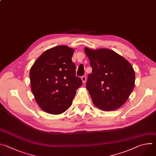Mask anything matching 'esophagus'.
<instances>
[{
    "label": "esophagus",
    "instance_id": "34e87169",
    "mask_svg": "<svg viewBox=\"0 0 156 156\" xmlns=\"http://www.w3.org/2000/svg\"><path fill=\"white\" fill-rule=\"evenodd\" d=\"M81 80H82V81L83 83H85L86 81V76L85 75H83L81 76Z\"/></svg>",
    "mask_w": 156,
    "mask_h": 156
}]
</instances>
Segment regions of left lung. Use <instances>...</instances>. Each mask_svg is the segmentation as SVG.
I'll use <instances>...</instances> for the list:
<instances>
[{"label":"left lung","instance_id":"1","mask_svg":"<svg viewBox=\"0 0 156 156\" xmlns=\"http://www.w3.org/2000/svg\"><path fill=\"white\" fill-rule=\"evenodd\" d=\"M90 60L92 73L86 88L94 104L105 111L114 110L127 101L135 86L131 65L115 52L107 49H84Z\"/></svg>","mask_w":156,"mask_h":156}]
</instances>
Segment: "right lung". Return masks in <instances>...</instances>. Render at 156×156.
I'll return each mask as SVG.
<instances>
[{
    "label": "right lung",
    "instance_id": "right-lung-1",
    "mask_svg": "<svg viewBox=\"0 0 156 156\" xmlns=\"http://www.w3.org/2000/svg\"><path fill=\"white\" fill-rule=\"evenodd\" d=\"M73 53L66 46H55L43 52L31 68L33 94L39 106L49 114L65 112L83 83L76 76V66L72 60Z\"/></svg>",
    "mask_w": 156,
    "mask_h": 156
}]
</instances>
